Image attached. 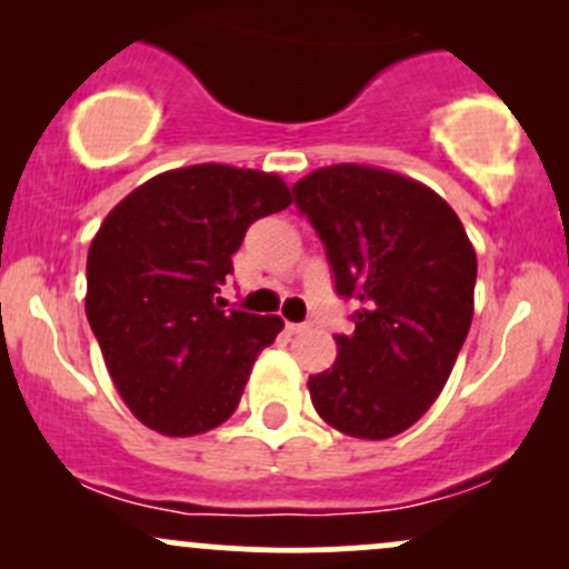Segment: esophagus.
<instances>
[{"instance_id":"esophagus-1","label":"esophagus","mask_w":569,"mask_h":569,"mask_svg":"<svg viewBox=\"0 0 569 569\" xmlns=\"http://www.w3.org/2000/svg\"><path fill=\"white\" fill-rule=\"evenodd\" d=\"M312 323H286V331H289V335H302V331H307L310 329Z\"/></svg>"}]
</instances>
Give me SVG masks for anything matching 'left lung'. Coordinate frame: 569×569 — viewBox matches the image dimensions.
Returning a JSON list of instances; mask_svg holds the SVG:
<instances>
[{
    "label": "left lung",
    "mask_w": 569,
    "mask_h": 569,
    "mask_svg": "<svg viewBox=\"0 0 569 569\" xmlns=\"http://www.w3.org/2000/svg\"><path fill=\"white\" fill-rule=\"evenodd\" d=\"M352 299L337 361L307 380L312 407L352 439L382 441L439 398L473 318L476 251L433 189L369 166L318 168L293 184Z\"/></svg>",
    "instance_id": "8db88e82"
}]
</instances>
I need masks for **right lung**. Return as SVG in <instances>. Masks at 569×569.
<instances>
[{"mask_svg":"<svg viewBox=\"0 0 569 569\" xmlns=\"http://www.w3.org/2000/svg\"><path fill=\"white\" fill-rule=\"evenodd\" d=\"M289 206L280 176L202 162L154 176L103 219L84 312L117 393L147 428L184 439L238 409L283 321L224 312L217 293L248 227Z\"/></svg>","mask_w":569,"mask_h":569,"instance_id":"right-lung-1","label":"right lung"}]
</instances>
